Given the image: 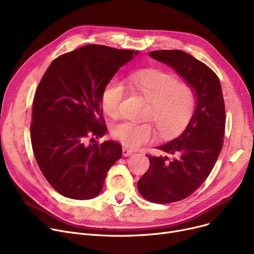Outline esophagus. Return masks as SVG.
<instances>
[{
  "mask_svg": "<svg viewBox=\"0 0 254 254\" xmlns=\"http://www.w3.org/2000/svg\"><path fill=\"white\" fill-rule=\"evenodd\" d=\"M132 153H134V151H132V150L129 149V148H127V147H126V146H124V147H123V155H124V156H129V155H131Z\"/></svg>",
  "mask_w": 254,
  "mask_h": 254,
  "instance_id": "esophagus-1",
  "label": "esophagus"
}]
</instances>
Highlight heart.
I'll return each instance as SVG.
<instances>
[{
    "mask_svg": "<svg viewBox=\"0 0 254 254\" xmlns=\"http://www.w3.org/2000/svg\"><path fill=\"white\" fill-rule=\"evenodd\" d=\"M127 82L131 90L148 102L146 118L154 123L161 135L175 134L189 124L195 104L194 92L189 84L179 82L175 76L156 69L131 73ZM125 95V86L118 80L107 84L102 93L105 112L111 117H117ZM111 134L114 139L134 148L148 142L153 136V129L146 123L123 122L112 127Z\"/></svg>",
    "mask_w": 254,
    "mask_h": 254,
    "instance_id": "obj_1",
    "label": "heart"
}]
</instances>
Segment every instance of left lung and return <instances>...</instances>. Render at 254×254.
<instances>
[{
  "label": "left lung",
  "mask_w": 254,
  "mask_h": 254,
  "mask_svg": "<svg viewBox=\"0 0 254 254\" xmlns=\"http://www.w3.org/2000/svg\"><path fill=\"white\" fill-rule=\"evenodd\" d=\"M167 64L189 84L195 108L181 134L156 147L168 155L151 156L148 171L138 181V190L150 202L168 204L190 196L207 179L223 145L224 101L218 77L209 66L182 50L148 53Z\"/></svg>",
  "instance_id": "obj_1"
}]
</instances>
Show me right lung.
<instances>
[{
  "label": "right lung",
  "instance_id": "1",
  "mask_svg": "<svg viewBox=\"0 0 254 254\" xmlns=\"http://www.w3.org/2000/svg\"><path fill=\"white\" fill-rule=\"evenodd\" d=\"M139 52L85 45L56 59L40 81L33 103V151L46 180L64 196L96 197L122 157V146L114 141H86L107 132L103 90Z\"/></svg>",
  "mask_w": 254,
  "mask_h": 254
}]
</instances>
